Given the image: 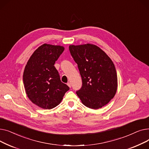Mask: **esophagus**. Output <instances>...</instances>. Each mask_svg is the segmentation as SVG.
I'll return each instance as SVG.
<instances>
[{
	"instance_id": "esophagus-1",
	"label": "esophagus",
	"mask_w": 149,
	"mask_h": 149,
	"mask_svg": "<svg viewBox=\"0 0 149 149\" xmlns=\"http://www.w3.org/2000/svg\"><path fill=\"white\" fill-rule=\"evenodd\" d=\"M67 84H68V86H69V88H71V83H70V82H68V83H67Z\"/></svg>"
}]
</instances>
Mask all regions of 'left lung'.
Returning <instances> with one entry per match:
<instances>
[{
  "instance_id": "left-lung-1",
  "label": "left lung",
  "mask_w": 149,
  "mask_h": 149,
  "mask_svg": "<svg viewBox=\"0 0 149 149\" xmlns=\"http://www.w3.org/2000/svg\"><path fill=\"white\" fill-rule=\"evenodd\" d=\"M69 51L78 65L82 86L76 93L86 107L98 109L115 96L117 75L113 63L96 45H70Z\"/></svg>"
}]
</instances>
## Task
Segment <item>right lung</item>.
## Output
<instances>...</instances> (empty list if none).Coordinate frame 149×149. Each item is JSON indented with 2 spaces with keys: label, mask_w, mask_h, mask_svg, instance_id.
Segmentation results:
<instances>
[{
  "label": "right lung",
  "mask_w": 149,
  "mask_h": 149,
  "mask_svg": "<svg viewBox=\"0 0 149 149\" xmlns=\"http://www.w3.org/2000/svg\"><path fill=\"white\" fill-rule=\"evenodd\" d=\"M64 49L61 46L43 44L34 52L25 66L23 80L27 96L41 108L56 107L69 90L54 66Z\"/></svg>",
  "instance_id": "obj_1"
}]
</instances>
